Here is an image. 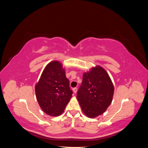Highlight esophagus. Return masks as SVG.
Segmentation results:
<instances>
[{
	"instance_id": "obj_1",
	"label": "esophagus",
	"mask_w": 148,
	"mask_h": 148,
	"mask_svg": "<svg viewBox=\"0 0 148 148\" xmlns=\"http://www.w3.org/2000/svg\"><path fill=\"white\" fill-rule=\"evenodd\" d=\"M77 90H78V89H77V88H73V92H74V93H77Z\"/></svg>"
}]
</instances>
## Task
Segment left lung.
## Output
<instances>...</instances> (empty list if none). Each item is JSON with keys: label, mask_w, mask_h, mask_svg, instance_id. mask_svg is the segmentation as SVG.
I'll return each instance as SVG.
<instances>
[{"label": "left lung", "mask_w": 148, "mask_h": 148, "mask_svg": "<svg viewBox=\"0 0 148 148\" xmlns=\"http://www.w3.org/2000/svg\"><path fill=\"white\" fill-rule=\"evenodd\" d=\"M114 92V85L108 73L102 67L96 66L83 74L77 98L84 114L89 118H95L108 108Z\"/></svg>", "instance_id": "left-lung-1"}]
</instances>
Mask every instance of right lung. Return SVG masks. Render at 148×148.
<instances>
[{
	"label": "right lung",
	"mask_w": 148,
	"mask_h": 148,
	"mask_svg": "<svg viewBox=\"0 0 148 148\" xmlns=\"http://www.w3.org/2000/svg\"><path fill=\"white\" fill-rule=\"evenodd\" d=\"M35 92L38 104L46 114L55 117L64 112L73 92L59 61H52L46 65L36 84Z\"/></svg>",
	"instance_id": "1"
}]
</instances>
